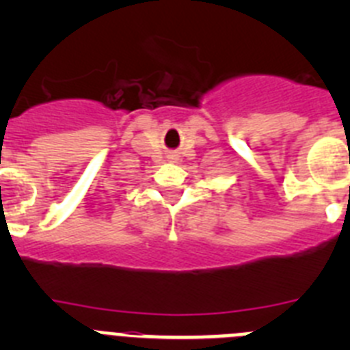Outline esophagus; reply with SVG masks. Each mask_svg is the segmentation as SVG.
Wrapping results in <instances>:
<instances>
[{
	"label": "esophagus",
	"mask_w": 350,
	"mask_h": 350,
	"mask_svg": "<svg viewBox=\"0 0 350 350\" xmlns=\"http://www.w3.org/2000/svg\"><path fill=\"white\" fill-rule=\"evenodd\" d=\"M172 159H175V157H172Z\"/></svg>",
	"instance_id": "obj_1"
}]
</instances>
